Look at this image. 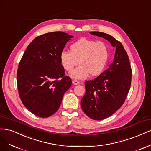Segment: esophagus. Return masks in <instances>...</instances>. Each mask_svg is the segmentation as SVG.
I'll return each mask as SVG.
<instances>
[{"label": "esophagus", "mask_w": 151, "mask_h": 151, "mask_svg": "<svg viewBox=\"0 0 151 151\" xmlns=\"http://www.w3.org/2000/svg\"><path fill=\"white\" fill-rule=\"evenodd\" d=\"M72 83H73V84L74 85H78L80 83V82L78 81H77V80H73Z\"/></svg>", "instance_id": "esophagus-1"}]
</instances>
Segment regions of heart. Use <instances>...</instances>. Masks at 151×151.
Wrapping results in <instances>:
<instances>
[{
	"label": "heart",
	"instance_id": "heart-1",
	"mask_svg": "<svg viewBox=\"0 0 151 151\" xmlns=\"http://www.w3.org/2000/svg\"><path fill=\"white\" fill-rule=\"evenodd\" d=\"M70 49V51L61 52L60 61L66 71L79 63L80 65L70 73L72 78L85 79L90 74L96 76L104 71L109 56L108 47L104 42L83 37L73 42Z\"/></svg>",
	"mask_w": 151,
	"mask_h": 151
}]
</instances>
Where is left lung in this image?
<instances>
[{"instance_id": "8db88e82", "label": "left lung", "mask_w": 151, "mask_h": 151, "mask_svg": "<svg viewBox=\"0 0 151 151\" xmlns=\"http://www.w3.org/2000/svg\"><path fill=\"white\" fill-rule=\"evenodd\" d=\"M90 33L105 39L115 47L113 61L108 68L94 80L85 81L86 92L81 100L85 114L91 119L100 120L111 116L124 104L131 85L132 70L120 42L104 32Z\"/></svg>"}]
</instances>
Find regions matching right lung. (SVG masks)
<instances>
[{"label": "right lung", "mask_w": 151, "mask_h": 151, "mask_svg": "<svg viewBox=\"0 0 151 151\" xmlns=\"http://www.w3.org/2000/svg\"><path fill=\"white\" fill-rule=\"evenodd\" d=\"M73 36L51 32L36 37L24 52L17 73L19 95L24 105L40 117H49L59 109L71 85L65 76L60 54Z\"/></svg>", "instance_id": "1"}]
</instances>
